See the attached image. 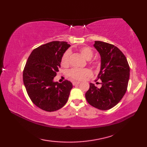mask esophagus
<instances>
[{"instance_id": "1", "label": "esophagus", "mask_w": 147, "mask_h": 147, "mask_svg": "<svg viewBox=\"0 0 147 147\" xmlns=\"http://www.w3.org/2000/svg\"><path fill=\"white\" fill-rule=\"evenodd\" d=\"M80 83L79 82H73V85H74V86H76V85H79Z\"/></svg>"}]
</instances>
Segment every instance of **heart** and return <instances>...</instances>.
Instances as JSON below:
<instances>
[{
  "instance_id": "b5f03b06",
  "label": "heart",
  "mask_w": 147,
  "mask_h": 147,
  "mask_svg": "<svg viewBox=\"0 0 147 147\" xmlns=\"http://www.w3.org/2000/svg\"><path fill=\"white\" fill-rule=\"evenodd\" d=\"M78 51L83 57H85L87 60L91 59L93 55V52L92 49L87 46L81 47L78 49ZM70 51H65L64 54L62 55L61 58V63L62 67H67L69 65V57H70ZM97 62H95L94 65H97ZM92 71L88 68L85 69H78L73 68L68 72V76L71 79L76 80V81H82L85 80L86 77L90 76L92 75Z\"/></svg>"
}]
</instances>
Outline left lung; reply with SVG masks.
I'll use <instances>...</instances> for the list:
<instances>
[{"instance_id":"obj_1","label":"left lung","mask_w":147,"mask_h":147,"mask_svg":"<svg viewBox=\"0 0 147 147\" xmlns=\"http://www.w3.org/2000/svg\"><path fill=\"white\" fill-rule=\"evenodd\" d=\"M101 57V68L97 76L102 81L98 88L90 83L85 97L90 105L106 111L116 105L126 92L129 78V65L126 57L117 47L110 43L95 41L93 45Z\"/></svg>"}]
</instances>
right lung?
<instances>
[{"label": "right lung", "mask_w": 147, "mask_h": 147, "mask_svg": "<svg viewBox=\"0 0 147 147\" xmlns=\"http://www.w3.org/2000/svg\"><path fill=\"white\" fill-rule=\"evenodd\" d=\"M69 47L65 42L53 41L34 49L28 59L23 73L24 85L31 100L43 111H57L67 101L72 83L53 80L61 67L62 55Z\"/></svg>", "instance_id": "1"}]
</instances>
